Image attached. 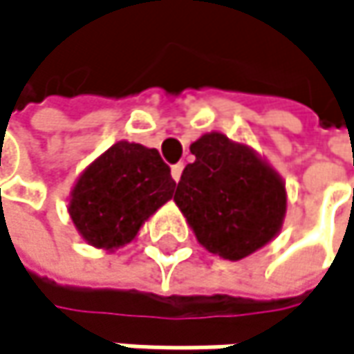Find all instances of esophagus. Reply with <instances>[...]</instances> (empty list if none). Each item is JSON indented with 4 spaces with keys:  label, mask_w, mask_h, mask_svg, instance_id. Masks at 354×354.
<instances>
[{
    "label": "esophagus",
    "mask_w": 354,
    "mask_h": 354,
    "mask_svg": "<svg viewBox=\"0 0 354 354\" xmlns=\"http://www.w3.org/2000/svg\"><path fill=\"white\" fill-rule=\"evenodd\" d=\"M181 173H183V162H177V165H173V169H171V175H173V179H175V181H179V179H181Z\"/></svg>",
    "instance_id": "esophagus-1"
}]
</instances>
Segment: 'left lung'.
I'll return each mask as SVG.
<instances>
[{"mask_svg":"<svg viewBox=\"0 0 354 354\" xmlns=\"http://www.w3.org/2000/svg\"><path fill=\"white\" fill-rule=\"evenodd\" d=\"M175 203L198 241L222 259L239 261L265 246L281 228L286 185L248 147L212 132L189 147Z\"/></svg>","mask_w":354,"mask_h":354,"instance_id":"1","label":"left lung"}]
</instances>
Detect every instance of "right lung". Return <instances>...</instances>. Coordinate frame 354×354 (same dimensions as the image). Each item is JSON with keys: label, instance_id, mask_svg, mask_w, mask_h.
<instances>
[{"label": "right lung", "instance_id": "add662e5", "mask_svg": "<svg viewBox=\"0 0 354 354\" xmlns=\"http://www.w3.org/2000/svg\"><path fill=\"white\" fill-rule=\"evenodd\" d=\"M173 192L171 169L156 149L115 142L79 177L68 214L87 243L110 250L130 243Z\"/></svg>", "mask_w": 354, "mask_h": 354}]
</instances>
